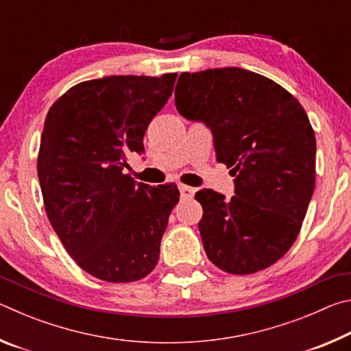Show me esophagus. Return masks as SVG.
<instances>
[{
  "instance_id": "1",
  "label": "esophagus",
  "mask_w": 351,
  "mask_h": 351,
  "mask_svg": "<svg viewBox=\"0 0 351 351\" xmlns=\"http://www.w3.org/2000/svg\"><path fill=\"white\" fill-rule=\"evenodd\" d=\"M180 193H181L182 198H192L193 193H195V189L189 187V186H184V184H180Z\"/></svg>"
}]
</instances>
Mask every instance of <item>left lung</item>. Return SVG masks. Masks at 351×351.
Listing matches in <instances>:
<instances>
[{"label":"left lung","mask_w":351,"mask_h":351,"mask_svg":"<svg viewBox=\"0 0 351 351\" xmlns=\"http://www.w3.org/2000/svg\"><path fill=\"white\" fill-rule=\"evenodd\" d=\"M181 116L204 122L217 161L232 169L235 195L203 189L198 229L213 265L245 276L269 268L293 246L316 181V138L304 106L265 75L241 68L182 73Z\"/></svg>","instance_id":"obj_1"}]
</instances>
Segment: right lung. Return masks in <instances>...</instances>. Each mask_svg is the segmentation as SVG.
I'll use <instances>...</instances> for the list:
<instances>
[{
    "label": "right lung",
    "instance_id": "right-lung-1",
    "mask_svg": "<svg viewBox=\"0 0 351 351\" xmlns=\"http://www.w3.org/2000/svg\"><path fill=\"white\" fill-rule=\"evenodd\" d=\"M176 75L82 82L46 116L37 159L46 215L75 263L100 280H141L159 260L180 190L136 184L123 169L130 153H144L145 130Z\"/></svg>",
    "mask_w": 351,
    "mask_h": 351
}]
</instances>
